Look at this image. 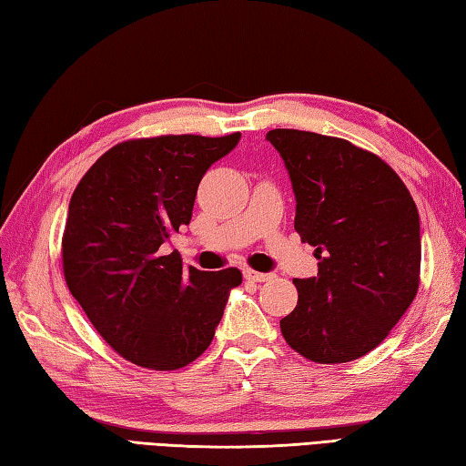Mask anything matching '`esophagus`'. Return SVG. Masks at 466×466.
I'll return each mask as SVG.
<instances>
[{
    "instance_id": "1",
    "label": "esophagus",
    "mask_w": 466,
    "mask_h": 466,
    "mask_svg": "<svg viewBox=\"0 0 466 466\" xmlns=\"http://www.w3.org/2000/svg\"><path fill=\"white\" fill-rule=\"evenodd\" d=\"M243 276H245V279H251V282H269V279L274 278V274H263V271H256L251 268L245 269Z\"/></svg>"
}]
</instances>
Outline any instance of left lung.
Returning a JSON list of instances; mask_svg holds the SVG:
<instances>
[{
	"label": "left lung",
	"mask_w": 466,
	"mask_h": 466,
	"mask_svg": "<svg viewBox=\"0 0 466 466\" xmlns=\"http://www.w3.org/2000/svg\"><path fill=\"white\" fill-rule=\"evenodd\" d=\"M296 195L294 229L319 274L294 279L296 309L279 320L286 342L314 363L373 350L420 286V217L391 166L347 139L271 129Z\"/></svg>",
	"instance_id": "1"
}]
</instances>
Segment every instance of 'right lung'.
<instances>
[{"mask_svg":"<svg viewBox=\"0 0 466 466\" xmlns=\"http://www.w3.org/2000/svg\"><path fill=\"white\" fill-rule=\"evenodd\" d=\"M241 134L129 139L105 152L68 205L66 286L95 330L146 370L172 371L208 349L241 271L184 268L162 245L190 223L210 164Z\"/></svg>","mask_w":466,"mask_h":466,"instance_id":"add662e5","label":"right lung"}]
</instances>
